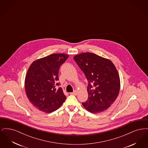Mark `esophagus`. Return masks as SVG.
<instances>
[{"mask_svg": "<svg viewBox=\"0 0 148 148\" xmlns=\"http://www.w3.org/2000/svg\"><path fill=\"white\" fill-rule=\"evenodd\" d=\"M71 95H77V91H75L74 92H71L70 93Z\"/></svg>", "mask_w": 148, "mask_h": 148, "instance_id": "esophagus-1", "label": "esophagus"}]
</instances>
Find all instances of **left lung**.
I'll use <instances>...</instances> for the list:
<instances>
[{"instance_id": "8db88e82", "label": "left lung", "mask_w": 148, "mask_h": 148, "mask_svg": "<svg viewBox=\"0 0 148 148\" xmlns=\"http://www.w3.org/2000/svg\"><path fill=\"white\" fill-rule=\"evenodd\" d=\"M74 59L88 80V99L82 104L92 113L108 109L119 93V75L113 62L92 53H82Z\"/></svg>"}]
</instances>
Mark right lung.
<instances>
[{
	"label": "right lung",
	"mask_w": 148,
	"mask_h": 148,
	"mask_svg": "<svg viewBox=\"0 0 148 148\" xmlns=\"http://www.w3.org/2000/svg\"><path fill=\"white\" fill-rule=\"evenodd\" d=\"M69 55L52 54L33 62L29 68L25 89L28 98L39 110L50 113L56 110L66 99L62 88L59 85L58 71Z\"/></svg>",
	"instance_id": "right-lung-1"
}]
</instances>
